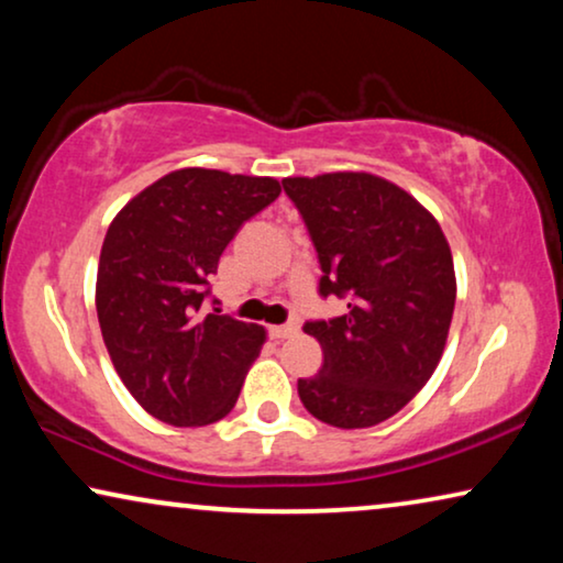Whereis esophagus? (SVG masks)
I'll use <instances>...</instances> for the list:
<instances>
[{"mask_svg":"<svg viewBox=\"0 0 563 563\" xmlns=\"http://www.w3.org/2000/svg\"><path fill=\"white\" fill-rule=\"evenodd\" d=\"M268 335L274 338V341H284V338H291V335H297V325H274V328H268Z\"/></svg>","mask_w":563,"mask_h":563,"instance_id":"obj_1","label":"esophagus"}]
</instances>
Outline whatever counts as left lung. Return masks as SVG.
<instances>
[{"mask_svg": "<svg viewBox=\"0 0 563 563\" xmlns=\"http://www.w3.org/2000/svg\"><path fill=\"white\" fill-rule=\"evenodd\" d=\"M318 253L322 299L349 302L341 318L307 320L322 368L299 379L307 412L335 428H368L397 415L441 361L456 276L433 214L372 174L284 179Z\"/></svg>", "mask_w": 563, "mask_h": 563, "instance_id": "8db88e82", "label": "left lung"}]
</instances>
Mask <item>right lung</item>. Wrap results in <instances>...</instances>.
<instances>
[{"mask_svg": "<svg viewBox=\"0 0 563 563\" xmlns=\"http://www.w3.org/2000/svg\"><path fill=\"white\" fill-rule=\"evenodd\" d=\"M279 191L266 176L181 168L130 199L107 230L99 328L122 384L161 422L195 428L233 410L266 330L220 314L210 276Z\"/></svg>", "mask_w": 563, "mask_h": 563, "instance_id": "1", "label": "right lung"}]
</instances>
